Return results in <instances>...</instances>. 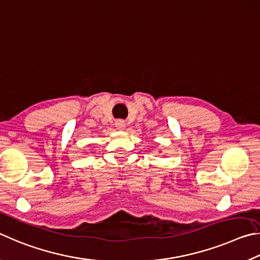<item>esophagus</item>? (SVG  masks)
Instances as JSON below:
<instances>
[{"instance_id": "esophagus-1", "label": "esophagus", "mask_w": 260, "mask_h": 260, "mask_svg": "<svg viewBox=\"0 0 260 260\" xmlns=\"http://www.w3.org/2000/svg\"><path fill=\"white\" fill-rule=\"evenodd\" d=\"M115 126L117 127L118 130H123L125 127V123H124V121H122V120H117L115 122Z\"/></svg>"}]
</instances>
